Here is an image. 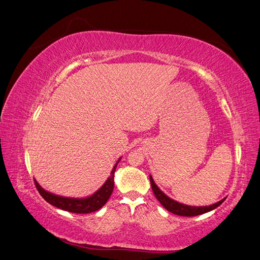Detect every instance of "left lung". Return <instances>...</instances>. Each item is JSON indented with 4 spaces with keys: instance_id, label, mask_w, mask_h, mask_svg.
Returning <instances> with one entry per match:
<instances>
[{
    "instance_id": "1",
    "label": "left lung",
    "mask_w": 260,
    "mask_h": 260,
    "mask_svg": "<svg viewBox=\"0 0 260 260\" xmlns=\"http://www.w3.org/2000/svg\"><path fill=\"white\" fill-rule=\"evenodd\" d=\"M150 183H151V188L153 190L154 196L157 197V199L160 202V204L165 207V208L172 212L174 214H177V216H183V217H195L199 216V214H203L206 212H209L213 209H216L217 207H219L222 203L224 202L225 198L221 199L220 202L212 204L210 206H202V207H195V206H188V205H184L181 204L176 200L170 198L168 195H166L159 187L158 185L154 183L152 176L150 175Z\"/></svg>"
}]
</instances>
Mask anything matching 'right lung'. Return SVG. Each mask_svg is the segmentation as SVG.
Instances as JSON below:
<instances>
[{"label": "right lung", "instance_id": "1", "mask_svg": "<svg viewBox=\"0 0 260 260\" xmlns=\"http://www.w3.org/2000/svg\"><path fill=\"white\" fill-rule=\"evenodd\" d=\"M120 160L121 158L118 159L117 162L114 165L112 171H111L110 176L108 177V180L105 182V184H103L97 191H94L90 196H87L84 198L58 196L53 194V192H50L44 188H42L39 185V183L35 180L36 187L40 192V195L44 198V200L48 202L50 205L56 207V208H60L73 213H89V212L97 211L101 208V207L106 205L111 194H112L113 187H114L115 168L117 166V163L120 162Z\"/></svg>", "mask_w": 260, "mask_h": 260}]
</instances>
